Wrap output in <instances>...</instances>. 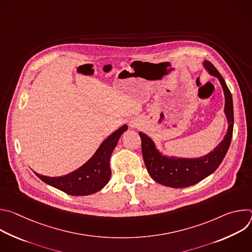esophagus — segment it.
<instances>
[{
  "mask_svg": "<svg viewBox=\"0 0 252 252\" xmlns=\"http://www.w3.org/2000/svg\"><path fill=\"white\" fill-rule=\"evenodd\" d=\"M131 127H136L137 126V125H136V123H133V122H131L130 123V125H129Z\"/></svg>",
  "mask_w": 252,
  "mask_h": 252,
  "instance_id": "1",
  "label": "esophagus"
}]
</instances>
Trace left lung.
Returning <instances> with one entry per match:
<instances>
[{
    "label": "left lung",
    "instance_id": "left-lung-1",
    "mask_svg": "<svg viewBox=\"0 0 252 252\" xmlns=\"http://www.w3.org/2000/svg\"><path fill=\"white\" fill-rule=\"evenodd\" d=\"M203 66L211 76L219 79L222 87L225 97L224 114L228 124L227 132L221 142L212 152L197 158H181L162 156L156 148L153 139L146 133L139 132L141 152L146 167L154 181L165 187L181 189L199 183L217 170L230 146L234 123L233 103L230 91L219 70L210 62H203Z\"/></svg>",
    "mask_w": 252,
    "mask_h": 252
}]
</instances>
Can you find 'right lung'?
I'll return each instance as SVG.
<instances>
[{
  "mask_svg": "<svg viewBox=\"0 0 252 252\" xmlns=\"http://www.w3.org/2000/svg\"><path fill=\"white\" fill-rule=\"evenodd\" d=\"M127 129L125 125L118 130L106 137L94 155L80 168L68 174L58 177H51L34 172L42 181L69 195L93 194L109 183L112 170L110 167V158L121 135Z\"/></svg>",
  "mask_w": 252,
  "mask_h": 252,
  "instance_id": "1",
  "label": "right lung"
}]
</instances>
